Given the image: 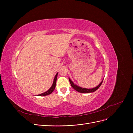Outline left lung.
I'll use <instances>...</instances> for the list:
<instances>
[{
    "label": "left lung",
    "instance_id": "1",
    "mask_svg": "<svg viewBox=\"0 0 133 133\" xmlns=\"http://www.w3.org/2000/svg\"><path fill=\"white\" fill-rule=\"evenodd\" d=\"M69 82H70L71 85L72 86V87L75 90H76V91L78 92H80V93H92V92H94L95 91H96V90L98 89L101 85L102 83L103 82V81H102V82L100 83V84L97 86V87L94 88H91V89H87V88H82V87H80L79 86H76V85H75L74 83L72 82V81L69 78Z\"/></svg>",
    "mask_w": 133,
    "mask_h": 133
}]
</instances>
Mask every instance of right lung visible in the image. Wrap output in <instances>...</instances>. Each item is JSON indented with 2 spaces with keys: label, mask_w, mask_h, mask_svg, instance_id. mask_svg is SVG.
<instances>
[{
  "label": "right lung",
  "mask_w": 133,
  "mask_h": 133,
  "mask_svg": "<svg viewBox=\"0 0 133 133\" xmlns=\"http://www.w3.org/2000/svg\"><path fill=\"white\" fill-rule=\"evenodd\" d=\"M58 73H57V74L55 75V78H54V81H53V85L52 86V87L49 89L47 91H46V92L44 93H42V94H40L39 95H38V96H46V95H49L51 94L53 92V90H54L55 88V85H56V82H57V76H58Z\"/></svg>",
  "instance_id": "right-lung-1"
}]
</instances>
